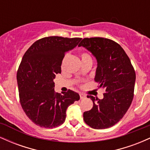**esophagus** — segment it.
<instances>
[{
    "label": "esophagus",
    "mask_w": 150,
    "mask_h": 150,
    "mask_svg": "<svg viewBox=\"0 0 150 150\" xmlns=\"http://www.w3.org/2000/svg\"><path fill=\"white\" fill-rule=\"evenodd\" d=\"M80 99H85V98L86 97V96L84 94H82V93H80Z\"/></svg>",
    "instance_id": "1"
}]
</instances>
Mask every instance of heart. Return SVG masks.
<instances>
[{"instance_id":"b5f03b06","label":"heart","mask_w":150,"mask_h":150,"mask_svg":"<svg viewBox=\"0 0 150 150\" xmlns=\"http://www.w3.org/2000/svg\"><path fill=\"white\" fill-rule=\"evenodd\" d=\"M81 59H82V61H86V60H92V58H91V56H89V53L83 52L81 53Z\"/></svg>"}]
</instances>
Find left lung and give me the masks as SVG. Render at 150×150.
I'll return each mask as SVG.
<instances>
[{
  "label": "left lung",
  "mask_w": 150,
  "mask_h": 150,
  "mask_svg": "<svg viewBox=\"0 0 150 150\" xmlns=\"http://www.w3.org/2000/svg\"><path fill=\"white\" fill-rule=\"evenodd\" d=\"M82 46L97 58L94 81L99 84V88L105 91L102 99L89 96L93 101V107L84 112L83 119L92 128H110L124 116L131 104L135 70L123 48L111 39L84 38L78 45Z\"/></svg>",
  "instance_id": "left-lung-1"
}]
</instances>
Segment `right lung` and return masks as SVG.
I'll return each instance as SVG.
<instances>
[{
	"label": "right lung",
	"mask_w": 150,
	"mask_h": 150,
	"mask_svg": "<svg viewBox=\"0 0 150 150\" xmlns=\"http://www.w3.org/2000/svg\"><path fill=\"white\" fill-rule=\"evenodd\" d=\"M82 38L53 36L36 41L27 49L17 73L21 106L34 124L53 128L64 123L66 110L80 95L68 89L54 91L53 79L61 73L65 53L75 48Z\"/></svg>",
	"instance_id": "obj_1"
}]
</instances>
